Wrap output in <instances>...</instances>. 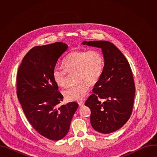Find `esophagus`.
Masks as SVG:
<instances>
[{"label": "esophagus", "mask_w": 157, "mask_h": 157, "mask_svg": "<svg viewBox=\"0 0 157 157\" xmlns=\"http://www.w3.org/2000/svg\"><path fill=\"white\" fill-rule=\"evenodd\" d=\"M78 104H79V107H82V106H83V105H84V102L83 101H81V102H79Z\"/></svg>", "instance_id": "1"}]
</instances>
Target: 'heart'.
Masks as SVG:
<instances>
[{
    "instance_id": "obj_1",
    "label": "heart",
    "mask_w": 157,
    "mask_h": 157,
    "mask_svg": "<svg viewBox=\"0 0 157 157\" xmlns=\"http://www.w3.org/2000/svg\"><path fill=\"white\" fill-rule=\"evenodd\" d=\"M64 70L56 68L52 78L56 84L64 87L67 74L76 72L78 84L69 87L63 91L69 101H81L89 91V85L94 86L100 80L104 68V58L98 50H75L70 52L63 61Z\"/></svg>"
}]
</instances>
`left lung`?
I'll return each mask as SVG.
<instances>
[{
    "label": "left lung",
    "mask_w": 157,
    "mask_h": 157,
    "mask_svg": "<svg viewBox=\"0 0 157 157\" xmlns=\"http://www.w3.org/2000/svg\"><path fill=\"white\" fill-rule=\"evenodd\" d=\"M102 49L104 68L99 82L85 102L91 109L90 121L96 131L109 133L121 128L133 109L136 87L130 64L122 53L107 41H83ZM101 99L105 101L101 102Z\"/></svg>",
    "instance_id": "8db88e82"
}]
</instances>
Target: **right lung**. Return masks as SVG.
I'll use <instances>...</instances> for the list:
<instances>
[{
	"label": "right lung",
	"instance_id": "right-lung-1",
	"mask_svg": "<svg viewBox=\"0 0 157 157\" xmlns=\"http://www.w3.org/2000/svg\"><path fill=\"white\" fill-rule=\"evenodd\" d=\"M68 48L63 42L33 47L22 59L17 76V95L27 119L40 135L52 140L66 136L78 107L76 102L59 105L63 96L52 78Z\"/></svg>",
	"mask_w": 157,
	"mask_h": 157
}]
</instances>
